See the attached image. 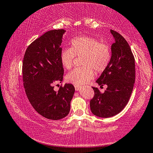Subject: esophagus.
<instances>
[{
  "instance_id": "obj_1",
  "label": "esophagus",
  "mask_w": 153,
  "mask_h": 153,
  "mask_svg": "<svg viewBox=\"0 0 153 153\" xmlns=\"http://www.w3.org/2000/svg\"><path fill=\"white\" fill-rule=\"evenodd\" d=\"M74 87H75V89H76V91H79V89L81 88V87H80L79 85H75Z\"/></svg>"
}]
</instances>
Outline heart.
Segmentation results:
<instances>
[{"mask_svg": "<svg viewBox=\"0 0 153 153\" xmlns=\"http://www.w3.org/2000/svg\"><path fill=\"white\" fill-rule=\"evenodd\" d=\"M71 48L62 50L60 62L66 69L73 65L75 55L83 57V67L73 69L67 75V80L76 85L87 84L94 76L95 70L98 73L104 71L109 64L111 53L107 45L100 43L95 38L80 36L73 39L70 42Z\"/></svg>", "mask_w": 153, "mask_h": 153, "instance_id": "1", "label": "heart"}]
</instances>
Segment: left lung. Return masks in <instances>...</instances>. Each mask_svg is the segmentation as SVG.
<instances>
[{"label":"left lung","instance_id":"left-lung-1","mask_svg":"<svg viewBox=\"0 0 153 153\" xmlns=\"http://www.w3.org/2000/svg\"><path fill=\"white\" fill-rule=\"evenodd\" d=\"M114 43L111 46L109 64L96 80L99 85L108 88L102 93L92 88L94 97L90 101L93 114L100 118L112 117L126 106L134 87L135 62L131 49L126 39L118 33L110 30Z\"/></svg>","mask_w":153,"mask_h":153}]
</instances>
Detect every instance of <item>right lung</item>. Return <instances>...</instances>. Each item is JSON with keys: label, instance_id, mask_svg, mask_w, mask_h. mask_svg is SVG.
<instances>
[{"label": "right lung", "instance_id": "right-lung-1", "mask_svg": "<svg viewBox=\"0 0 153 153\" xmlns=\"http://www.w3.org/2000/svg\"><path fill=\"white\" fill-rule=\"evenodd\" d=\"M64 29L51 30L35 40L27 48L23 62V84L33 108L43 117L57 120L70 111L74 86L65 84L58 91L55 83L63 81V68L60 62Z\"/></svg>", "mask_w": 153, "mask_h": 153}]
</instances>
